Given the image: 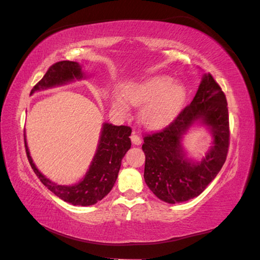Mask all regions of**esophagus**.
<instances>
[{"label":"esophagus","mask_w":260,"mask_h":260,"mask_svg":"<svg viewBox=\"0 0 260 260\" xmlns=\"http://www.w3.org/2000/svg\"><path fill=\"white\" fill-rule=\"evenodd\" d=\"M131 140H132V143L135 144V145H140L142 143V139L135 133V132H133V133H132Z\"/></svg>","instance_id":"34e87169"}]
</instances>
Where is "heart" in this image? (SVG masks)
<instances>
[{"label":"heart","instance_id":"1","mask_svg":"<svg viewBox=\"0 0 260 260\" xmlns=\"http://www.w3.org/2000/svg\"><path fill=\"white\" fill-rule=\"evenodd\" d=\"M126 99L134 106L145 105L141 111V120L150 128H160L174 118L184 105L186 88L174 83L170 76L155 75L127 90ZM115 109L125 114L127 107L123 101L114 103Z\"/></svg>","mask_w":260,"mask_h":260}]
</instances>
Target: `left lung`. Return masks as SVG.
Instances as JSON below:
<instances>
[{"label": "left lung", "instance_id": "1", "mask_svg": "<svg viewBox=\"0 0 260 260\" xmlns=\"http://www.w3.org/2000/svg\"><path fill=\"white\" fill-rule=\"evenodd\" d=\"M198 120L210 127L215 141L205 159L195 164L184 157L181 139ZM143 140L144 179L157 198L176 204L202 194L222 169L230 144L228 103L221 86L205 74L191 103L164 129Z\"/></svg>", "mask_w": 260, "mask_h": 260}]
</instances>
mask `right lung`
Segmentation results:
<instances>
[{
  "label": "right lung",
  "instance_id": "right-lung-1",
  "mask_svg": "<svg viewBox=\"0 0 260 260\" xmlns=\"http://www.w3.org/2000/svg\"><path fill=\"white\" fill-rule=\"evenodd\" d=\"M82 78V68L79 63L60 60V62L50 66L43 79L34 86L30 94H32L36 91L62 85L74 79L80 80ZM131 133L132 128L129 126L104 124L98 149H96L89 170L85 174L83 180L74 186L57 185L47 179L43 174H40L29 154L25 134L24 146L29 164L35 174L50 191L54 192L60 200L72 205L89 206L103 200L113 189L117 177H118L121 160L126 152L131 149Z\"/></svg>",
  "mask_w": 260,
  "mask_h": 260
}]
</instances>
